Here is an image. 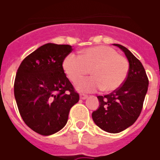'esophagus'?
I'll return each instance as SVG.
<instances>
[{"label":"esophagus","instance_id":"1","mask_svg":"<svg viewBox=\"0 0 160 160\" xmlns=\"http://www.w3.org/2000/svg\"><path fill=\"white\" fill-rule=\"evenodd\" d=\"M80 99H83V100H84V99H86L87 98H88V95L83 94V93H81V94L80 95Z\"/></svg>","mask_w":160,"mask_h":160}]
</instances>
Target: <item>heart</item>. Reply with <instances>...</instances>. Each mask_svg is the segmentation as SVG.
Listing matches in <instances>:
<instances>
[{
  "instance_id": "b5f03b06",
  "label": "heart",
  "mask_w": 160,
  "mask_h": 160,
  "mask_svg": "<svg viewBox=\"0 0 160 160\" xmlns=\"http://www.w3.org/2000/svg\"><path fill=\"white\" fill-rule=\"evenodd\" d=\"M62 68L74 83L91 71L92 77L76 83L78 90L91 92L102 89L111 92L119 89L125 82L129 72V62L113 48L98 45L84 49L80 55L68 54L62 61Z\"/></svg>"
}]
</instances>
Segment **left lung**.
<instances>
[{
	"instance_id": "1",
	"label": "left lung",
	"mask_w": 160,
	"mask_h": 160,
	"mask_svg": "<svg viewBox=\"0 0 160 160\" xmlns=\"http://www.w3.org/2000/svg\"><path fill=\"white\" fill-rule=\"evenodd\" d=\"M124 52L129 62V72L119 89L104 96H98L100 105L92 117L99 128L117 133L135 123L142 112L148 89L149 80L142 62L127 48L115 44Z\"/></svg>"
}]
</instances>
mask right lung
Here are the masks:
<instances>
[{
	"label": "right lung",
	"mask_w": 160,
	"mask_h": 160,
	"mask_svg": "<svg viewBox=\"0 0 160 160\" xmlns=\"http://www.w3.org/2000/svg\"><path fill=\"white\" fill-rule=\"evenodd\" d=\"M72 51L69 45L45 44L27 56L16 73L14 91L20 115L41 135L63 128L80 99L62 68L64 58Z\"/></svg>",
	"instance_id": "1"
}]
</instances>
